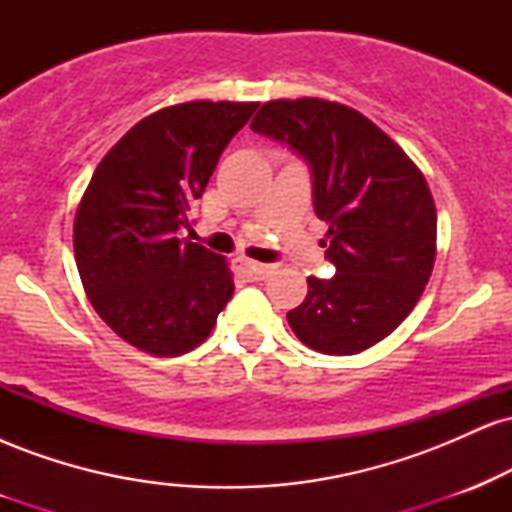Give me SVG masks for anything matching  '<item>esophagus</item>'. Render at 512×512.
Segmentation results:
<instances>
[{
    "label": "esophagus",
    "mask_w": 512,
    "mask_h": 512,
    "mask_svg": "<svg viewBox=\"0 0 512 512\" xmlns=\"http://www.w3.org/2000/svg\"><path fill=\"white\" fill-rule=\"evenodd\" d=\"M236 267H238L240 274L248 276V279H252V281L267 279V276L274 272L272 264H260L255 260H248V257H236Z\"/></svg>",
    "instance_id": "1"
}]
</instances>
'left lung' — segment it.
I'll return each instance as SVG.
<instances>
[{
  "label": "left lung",
  "instance_id": "left-lung-1",
  "mask_svg": "<svg viewBox=\"0 0 512 512\" xmlns=\"http://www.w3.org/2000/svg\"><path fill=\"white\" fill-rule=\"evenodd\" d=\"M252 132L296 151L313 173V207L327 223L332 279H308L289 325L305 346L351 356L395 332L419 303L436 262V204L424 173L349 105L269 101Z\"/></svg>",
  "mask_w": 512,
  "mask_h": 512
}]
</instances>
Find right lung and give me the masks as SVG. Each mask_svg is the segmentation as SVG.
Here are the masks:
<instances>
[{
	"mask_svg": "<svg viewBox=\"0 0 512 512\" xmlns=\"http://www.w3.org/2000/svg\"><path fill=\"white\" fill-rule=\"evenodd\" d=\"M257 103L192 101L156 110L117 142L74 219V257L96 313L154 356L192 351L233 296L226 260L180 240L228 142Z\"/></svg>",
	"mask_w": 512,
	"mask_h": 512,
	"instance_id": "right-lung-1",
	"label": "right lung"
}]
</instances>
